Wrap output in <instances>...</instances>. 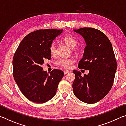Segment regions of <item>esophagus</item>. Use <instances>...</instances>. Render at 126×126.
Instances as JSON below:
<instances>
[{
	"label": "esophagus",
	"mask_w": 126,
	"mask_h": 126,
	"mask_svg": "<svg viewBox=\"0 0 126 126\" xmlns=\"http://www.w3.org/2000/svg\"><path fill=\"white\" fill-rule=\"evenodd\" d=\"M69 72H70V71H67V70H64V73L65 75V74H68V73H69Z\"/></svg>",
	"instance_id": "esophagus-1"
}]
</instances>
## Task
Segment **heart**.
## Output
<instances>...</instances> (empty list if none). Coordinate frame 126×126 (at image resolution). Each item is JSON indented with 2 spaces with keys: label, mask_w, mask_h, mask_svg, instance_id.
Listing matches in <instances>:
<instances>
[{
  "label": "heart",
  "mask_w": 126,
  "mask_h": 126,
  "mask_svg": "<svg viewBox=\"0 0 126 126\" xmlns=\"http://www.w3.org/2000/svg\"><path fill=\"white\" fill-rule=\"evenodd\" d=\"M63 40L67 44V45L71 48H74L77 45V40L72 35L67 34L65 35L63 38ZM49 52L51 55H54L56 53V47H55L54 43H52L50 46ZM74 62L75 61L73 58H61L57 62V64L65 69H70L71 68L72 65L74 63Z\"/></svg>",
  "instance_id": "1"
}]
</instances>
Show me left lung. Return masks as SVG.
I'll return each instance as SVG.
<instances>
[{
  "mask_svg": "<svg viewBox=\"0 0 126 126\" xmlns=\"http://www.w3.org/2000/svg\"><path fill=\"white\" fill-rule=\"evenodd\" d=\"M73 31L82 35L86 43L78 68L89 71L83 77L80 72L73 71L76 77L72 85L73 92L84 103H97L107 94L113 84L117 62L112 44L98 29L82 28Z\"/></svg>",
  "mask_w": 126,
  "mask_h": 126,
  "instance_id": "1",
  "label": "left lung"
}]
</instances>
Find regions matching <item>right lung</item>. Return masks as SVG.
<instances>
[{
  "mask_svg": "<svg viewBox=\"0 0 126 126\" xmlns=\"http://www.w3.org/2000/svg\"><path fill=\"white\" fill-rule=\"evenodd\" d=\"M63 29H41L33 32L21 41L15 53L13 76L23 94L32 102L43 103L54 97L64 73L54 69L49 74L41 65L50 59L49 47Z\"/></svg>",
  "mask_w": 126,
  "mask_h": 126,
  "instance_id": "obj_1",
  "label": "right lung"
}]
</instances>
